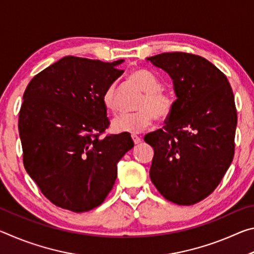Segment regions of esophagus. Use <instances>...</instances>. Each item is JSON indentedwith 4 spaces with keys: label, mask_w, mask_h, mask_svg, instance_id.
<instances>
[{
    "label": "esophagus",
    "mask_w": 254,
    "mask_h": 254,
    "mask_svg": "<svg viewBox=\"0 0 254 254\" xmlns=\"http://www.w3.org/2000/svg\"><path fill=\"white\" fill-rule=\"evenodd\" d=\"M131 136H132V140H133V142H134V144H139L141 142V137L140 136H137L135 134H132Z\"/></svg>",
    "instance_id": "esophagus-1"
}]
</instances>
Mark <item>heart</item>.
Segmentation results:
<instances>
[{
    "label": "heart",
    "mask_w": 254,
    "mask_h": 254,
    "mask_svg": "<svg viewBox=\"0 0 254 254\" xmlns=\"http://www.w3.org/2000/svg\"><path fill=\"white\" fill-rule=\"evenodd\" d=\"M141 91L144 93L142 100L137 105L136 113L124 114L117 118L112 123V128L119 133L137 134L152 126L154 120L165 122L175 110V100L169 93L162 89V83L156 75L145 69H135L128 76ZM103 104L110 112L118 111L117 84L112 83L103 93Z\"/></svg>",
    "instance_id": "1"
}]
</instances>
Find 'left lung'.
Returning a JSON list of instances; mask_svg holds the SVG:
<instances>
[{
	"instance_id": "8db88e82",
	"label": "left lung",
	"mask_w": 254,
	"mask_h": 254,
	"mask_svg": "<svg viewBox=\"0 0 254 254\" xmlns=\"http://www.w3.org/2000/svg\"><path fill=\"white\" fill-rule=\"evenodd\" d=\"M168 72L177 100L173 115L144 141L154 150L150 178L167 200L194 205L215 190L234 157L238 114L226 76L187 53L149 57Z\"/></svg>"
}]
</instances>
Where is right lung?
Listing matches in <instances>:
<instances>
[{
  "instance_id": "add662e5",
  "label": "right lung",
  "mask_w": 254,
  "mask_h": 254,
  "mask_svg": "<svg viewBox=\"0 0 254 254\" xmlns=\"http://www.w3.org/2000/svg\"><path fill=\"white\" fill-rule=\"evenodd\" d=\"M123 63L67 56L37 74L23 94L19 133L23 165L51 203L83 213L100 206L113 188L119 162L133 140L107 134L102 96Z\"/></svg>"
}]
</instances>
